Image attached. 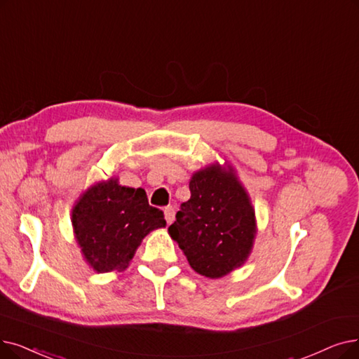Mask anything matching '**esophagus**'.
I'll return each instance as SVG.
<instances>
[{"label":"esophagus","instance_id":"1","mask_svg":"<svg viewBox=\"0 0 359 359\" xmlns=\"http://www.w3.org/2000/svg\"><path fill=\"white\" fill-rule=\"evenodd\" d=\"M164 217H165V222L170 224L173 223L175 220V208L173 207H165L164 210Z\"/></svg>","mask_w":359,"mask_h":359}]
</instances>
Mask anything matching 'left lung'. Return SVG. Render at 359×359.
<instances>
[{"label":"left lung","mask_w":359,"mask_h":359,"mask_svg":"<svg viewBox=\"0 0 359 359\" xmlns=\"http://www.w3.org/2000/svg\"><path fill=\"white\" fill-rule=\"evenodd\" d=\"M189 189L191 199L180 205L168 233L198 274L223 277L252 251L257 223L251 198L231 165L196 171Z\"/></svg>","instance_id":"left-lung-1"}]
</instances>
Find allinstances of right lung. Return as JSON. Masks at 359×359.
Masks as SVG:
<instances>
[{"instance_id":"add662e5","label":"right lung","mask_w":359,"mask_h":359,"mask_svg":"<svg viewBox=\"0 0 359 359\" xmlns=\"http://www.w3.org/2000/svg\"><path fill=\"white\" fill-rule=\"evenodd\" d=\"M74 238L85 261L97 273L126 270L142 239L165 226L161 210L148 204L142 188H126L118 179L100 182L72 211Z\"/></svg>"}]
</instances>
